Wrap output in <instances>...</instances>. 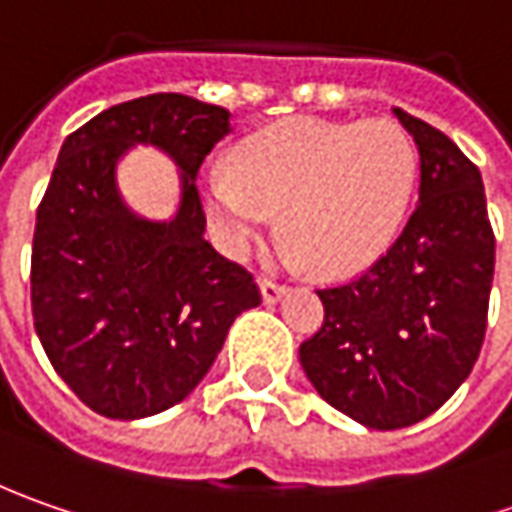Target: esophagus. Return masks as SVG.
Segmentation results:
<instances>
[{
    "label": "esophagus",
    "mask_w": 512,
    "mask_h": 512,
    "mask_svg": "<svg viewBox=\"0 0 512 512\" xmlns=\"http://www.w3.org/2000/svg\"><path fill=\"white\" fill-rule=\"evenodd\" d=\"M260 294H263V303H266V306H272V303H277V300L286 294V289H283L280 283L269 280V277H263V280H260Z\"/></svg>",
    "instance_id": "obj_1"
}]
</instances>
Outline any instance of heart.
Instances as JSON below:
<instances>
[{
    "label": "heart",
    "mask_w": 512,
    "mask_h": 512,
    "mask_svg": "<svg viewBox=\"0 0 512 512\" xmlns=\"http://www.w3.org/2000/svg\"><path fill=\"white\" fill-rule=\"evenodd\" d=\"M414 184L416 147L397 121L286 118L246 135L232 172H206L201 203L229 255H246L283 209V235L303 263L340 277L388 249Z\"/></svg>",
    "instance_id": "heart-1"
}]
</instances>
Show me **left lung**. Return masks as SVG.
I'll use <instances>...</instances> for the list:
<instances>
[{"instance_id": "1", "label": "left lung", "mask_w": 512, "mask_h": 512, "mask_svg": "<svg viewBox=\"0 0 512 512\" xmlns=\"http://www.w3.org/2000/svg\"><path fill=\"white\" fill-rule=\"evenodd\" d=\"M394 115L419 150V203L368 272L317 291L326 320L300 345L317 394L374 431L431 416L473 371L496 260L479 169L428 121Z\"/></svg>"}]
</instances>
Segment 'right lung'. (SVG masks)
<instances>
[{"label": "right lung", "mask_w": 512, "mask_h": 512, "mask_svg": "<svg viewBox=\"0 0 512 512\" xmlns=\"http://www.w3.org/2000/svg\"><path fill=\"white\" fill-rule=\"evenodd\" d=\"M229 110L181 93L115 104L64 138L33 232L30 303L56 374L96 414L144 419L186 399L229 326L260 306L252 274L203 240L198 169L229 133ZM135 143L182 169L169 222L123 203L117 161Z\"/></svg>", "instance_id": "obj_1"}]
</instances>
